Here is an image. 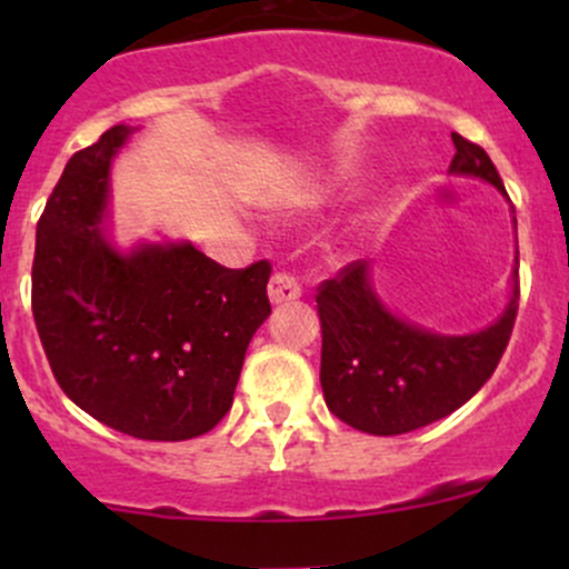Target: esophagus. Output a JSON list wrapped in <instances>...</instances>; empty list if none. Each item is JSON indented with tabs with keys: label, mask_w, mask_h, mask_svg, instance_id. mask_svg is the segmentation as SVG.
Wrapping results in <instances>:
<instances>
[{
	"label": "esophagus",
	"mask_w": 569,
	"mask_h": 569,
	"mask_svg": "<svg viewBox=\"0 0 569 569\" xmlns=\"http://www.w3.org/2000/svg\"><path fill=\"white\" fill-rule=\"evenodd\" d=\"M267 291H269V300H272L274 306H280V302H291L302 295L297 278H291V274L286 272H274L272 278H269Z\"/></svg>",
	"instance_id": "34e87169"
}]
</instances>
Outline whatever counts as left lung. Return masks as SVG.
<instances>
[{"label": "left lung", "instance_id": "obj_1", "mask_svg": "<svg viewBox=\"0 0 569 569\" xmlns=\"http://www.w3.org/2000/svg\"><path fill=\"white\" fill-rule=\"evenodd\" d=\"M451 173L476 176L507 194L485 148L451 134ZM518 228V222H515ZM520 280L512 272L507 311L470 336H440L393 317L369 280V261H352L319 286L321 391L332 416L369 435H405L462 407L496 371L515 317Z\"/></svg>", "mask_w": 569, "mask_h": 569}]
</instances>
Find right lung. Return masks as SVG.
<instances>
[{
    "mask_svg": "<svg viewBox=\"0 0 569 569\" xmlns=\"http://www.w3.org/2000/svg\"><path fill=\"white\" fill-rule=\"evenodd\" d=\"M112 126L68 159L38 220L32 317L57 386L88 416L140 440H189L233 405L252 332L272 313L256 261L228 269L189 242L118 252L99 226Z\"/></svg>",
    "mask_w": 569,
    "mask_h": 569,
    "instance_id": "right-lung-1",
    "label": "right lung"
}]
</instances>
